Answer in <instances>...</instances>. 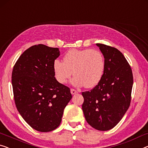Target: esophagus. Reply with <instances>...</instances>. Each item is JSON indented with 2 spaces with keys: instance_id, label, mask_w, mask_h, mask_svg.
<instances>
[{
  "instance_id": "34e87169",
  "label": "esophagus",
  "mask_w": 148,
  "mask_h": 148,
  "mask_svg": "<svg viewBox=\"0 0 148 148\" xmlns=\"http://www.w3.org/2000/svg\"><path fill=\"white\" fill-rule=\"evenodd\" d=\"M70 92H71V94H72V95H74V94H77V91H76V90H74V89H71V90H70Z\"/></svg>"
}]
</instances>
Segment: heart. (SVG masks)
Masks as SVG:
<instances>
[{
  "mask_svg": "<svg viewBox=\"0 0 148 148\" xmlns=\"http://www.w3.org/2000/svg\"><path fill=\"white\" fill-rule=\"evenodd\" d=\"M106 62L102 53L96 50L72 49L64 56L63 62L56 60L53 69L56 80L65 84L71 78L72 84L76 87L85 86L95 87L102 80L105 71Z\"/></svg>",
  "mask_w": 148,
  "mask_h": 148,
  "instance_id": "b5f03b06",
  "label": "heart"
}]
</instances>
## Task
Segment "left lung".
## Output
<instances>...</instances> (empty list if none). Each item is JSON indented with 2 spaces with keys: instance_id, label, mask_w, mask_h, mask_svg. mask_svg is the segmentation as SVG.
Segmentation results:
<instances>
[{
  "instance_id": "obj_1",
  "label": "left lung",
  "mask_w": 148,
  "mask_h": 148,
  "mask_svg": "<svg viewBox=\"0 0 148 148\" xmlns=\"http://www.w3.org/2000/svg\"><path fill=\"white\" fill-rule=\"evenodd\" d=\"M105 58V71L100 83L91 91L82 93V110L87 122L100 131L110 130L128 110L133 74L126 59L118 49L96 44Z\"/></svg>"
}]
</instances>
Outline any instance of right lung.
<instances>
[{
  "label": "right lung",
  "instance_id": "obj_1",
  "mask_svg": "<svg viewBox=\"0 0 148 148\" xmlns=\"http://www.w3.org/2000/svg\"><path fill=\"white\" fill-rule=\"evenodd\" d=\"M60 54L58 48L32 46L21 55L13 68L12 85L16 108L26 122L38 132L57 128L72 98L70 88L54 76L53 64Z\"/></svg>",
  "mask_w": 148,
  "mask_h": 148
}]
</instances>
